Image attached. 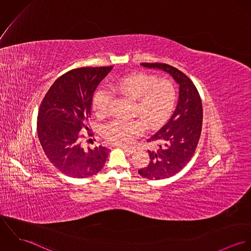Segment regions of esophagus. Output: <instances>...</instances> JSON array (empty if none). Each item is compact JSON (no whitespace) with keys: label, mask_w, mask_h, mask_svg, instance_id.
<instances>
[{"label":"esophagus","mask_w":251,"mask_h":251,"mask_svg":"<svg viewBox=\"0 0 251 251\" xmlns=\"http://www.w3.org/2000/svg\"><path fill=\"white\" fill-rule=\"evenodd\" d=\"M125 151H126V152H128V153H132L133 151H135V149H133V148H128V147H126V146H122L121 147Z\"/></svg>","instance_id":"obj_1"}]
</instances>
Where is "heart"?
I'll use <instances>...</instances> for the list:
<instances>
[{
    "instance_id": "heart-1",
    "label": "heart",
    "mask_w": 251,
    "mask_h": 251,
    "mask_svg": "<svg viewBox=\"0 0 251 251\" xmlns=\"http://www.w3.org/2000/svg\"><path fill=\"white\" fill-rule=\"evenodd\" d=\"M110 90L99 89L93 98L92 106L100 117L106 116L114 100L119 94L134 100L131 115L137 119L126 121L115 119L102 128L105 139L118 145H128L148 129L160 126L173 111L177 89L169 79H159L149 73H133L122 77L110 85Z\"/></svg>"
}]
</instances>
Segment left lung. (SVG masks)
Masks as SVG:
<instances>
[{"label":"left lung","mask_w":251,"mask_h":251,"mask_svg":"<svg viewBox=\"0 0 251 251\" xmlns=\"http://www.w3.org/2000/svg\"><path fill=\"white\" fill-rule=\"evenodd\" d=\"M145 68L168 72L179 85V101L169 121L147 141L156 144L148 151L150 162L138 170L143 178L163 179L172 177L193 156L202 130L203 107L193 82L178 69L163 63H142Z\"/></svg>","instance_id":"8db88e82"}]
</instances>
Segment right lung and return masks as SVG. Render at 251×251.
Segmentation results:
<instances>
[{"mask_svg": "<svg viewBox=\"0 0 251 251\" xmlns=\"http://www.w3.org/2000/svg\"><path fill=\"white\" fill-rule=\"evenodd\" d=\"M113 67L79 68L66 72L50 87L37 115V135L49 161L63 174L89 178L104 166L109 149L81 146L94 93Z\"/></svg>", "mask_w": 251, "mask_h": 251, "instance_id": "1", "label": "right lung"}]
</instances>
